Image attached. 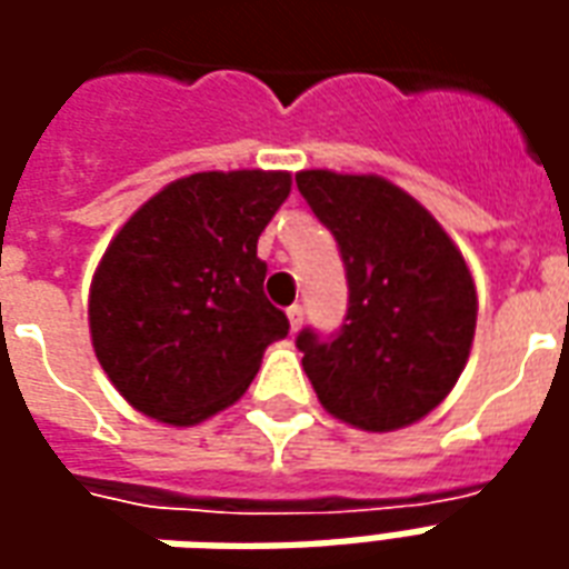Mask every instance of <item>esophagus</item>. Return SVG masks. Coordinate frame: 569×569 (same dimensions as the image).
<instances>
[{
  "mask_svg": "<svg viewBox=\"0 0 569 569\" xmlns=\"http://www.w3.org/2000/svg\"><path fill=\"white\" fill-rule=\"evenodd\" d=\"M286 317H289V329L298 332V329H301V322H305V310L298 308V305H292V308L286 310Z\"/></svg>",
  "mask_w": 569,
  "mask_h": 569,
  "instance_id": "1",
  "label": "esophagus"
}]
</instances>
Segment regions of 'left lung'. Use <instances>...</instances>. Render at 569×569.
I'll return each instance as SVG.
<instances>
[{"mask_svg":"<svg viewBox=\"0 0 569 569\" xmlns=\"http://www.w3.org/2000/svg\"><path fill=\"white\" fill-rule=\"evenodd\" d=\"M296 186L335 237L350 292L338 332H298L301 366L338 420L408 427L451 393L469 359L472 273L445 228L381 176L305 170Z\"/></svg>","mask_w":569,"mask_h":569,"instance_id":"obj_1","label":"left lung"}]
</instances>
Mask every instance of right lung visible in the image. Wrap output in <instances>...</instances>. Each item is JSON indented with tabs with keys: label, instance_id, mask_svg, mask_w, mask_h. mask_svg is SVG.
I'll return each instance as SVG.
<instances>
[{
	"label": "right lung",
	"instance_id": "1",
	"mask_svg": "<svg viewBox=\"0 0 569 569\" xmlns=\"http://www.w3.org/2000/svg\"><path fill=\"white\" fill-rule=\"evenodd\" d=\"M292 176L194 173L146 200L93 273V353L130 406L191 427L247 393L289 320L264 298L259 234Z\"/></svg>",
	"mask_w": 569,
	"mask_h": 569
}]
</instances>
